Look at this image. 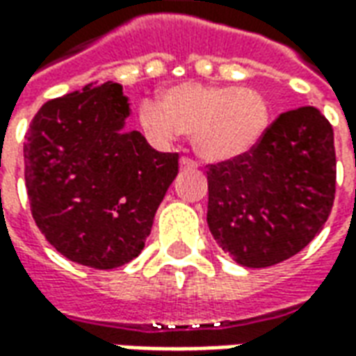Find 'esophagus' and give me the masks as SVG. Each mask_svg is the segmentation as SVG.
Returning a JSON list of instances; mask_svg holds the SVG:
<instances>
[{
    "label": "esophagus",
    "instance_id": "obj_1",
    "mask_svg": "<svg viewBox=\"0 0 356 356\" xmlns=\"http://www.w3.org/2000/svg\"><path fill=\"white\" fill-rule=\"evenodd\" d=\"M179 165H181V170H183V171L196 170V168H198V163L193 162L191 158H181V162H179Z\"/></svg>",
    "mask_w": 356,
    "mask_h": 356
}]
</instances>
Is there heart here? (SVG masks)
Instances as JSON below:
<instances>
[{
	"label": "heart",
	"instance_id": "b5f03b06",
	"mask_svg": "<svg viewBox=\"0 0 356 356\" xmlns=\"http://www.w3.org/2000/svg\"><path fill=\"white\" fill-rule=\"evenodd\" d=\"M270 102L261 91L186 81L171 86L162 101L145 99L139 122L148 139L168 147L183 133L202 160L231 162L252 152L267 135Z\"/></svg>",
	"mask_w": 356,
	"mask_h": 356
}]
</instances>
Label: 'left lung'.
<instances>
[{"label": "left lung", "mask_w": 356, "mask_h": 356, "mask_svg": "<svg viewBox=\"0 0 356 356\" xmlns=\"http://www.w3.org/2000/svg\"><path fill=\"white\" fill-rule=\"evenodd\" d=\"M336 194L334 129L321 110L284 112L242 158L209 165L208 227L242 267L290 259L322 231Z\"/></svg>", "instance_id": "8db88e82"}]
</instances>
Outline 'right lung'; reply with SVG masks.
<instances>
[{
    "mask_svg": "<svg viewBox=\"0 0 356 356\" xmlns=\"http://www.w3.org/2000/svg\"><path fill=\"white\" fill-rule=\"evenodd\" d=\"M122 83H89L45 102L24 143V179L38 229L66 259L116 268L135 259L177 177L179 156L125 129Z\"/></svg>",
    "mask_w": 356,
    "mask_h": 356,
    "instance_id": "add662e5",
    "label": "right lung"
}]
</instances>
